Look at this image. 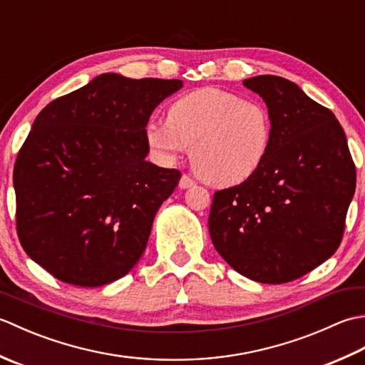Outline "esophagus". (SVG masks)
<instances>
[{
	"label": "esophagus",
	"mask_w": 365,
	"mask_h": 365,
	"mask_svg": "<svg viewBox=\"0 0 365 365\" xmlns=\"http://www.w3.org/2000/svg\"><path fill=\"white\" fill-rule=\"evenodd\" d=\"M192 185H195V180H192V178H191L190 175H187V174H183V175L180 177V182H178V187H180L182 190L191 188Z\"/></svg>",
	"instance_id": "1"
}]
</instances>
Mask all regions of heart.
I'll return each instance as SVG.
<instances>
[{"label":"heart","instance_id":"obj_1","mask_svg":"<svg viewBox=\"0 0 365 365\" xmlns=\"http://www.w3.org/2000/svg\"><path fill=\"white\" fill-rule=\"evenodd\" d=\"M145 139L165 161L175 160L191 145L196 173L213 185L230 187L250 180L265 163L273 119L260 102L202 88L173 102L168 120H153L145 127Z\"/></svg>","mask_w":365,"mask_h":365}]
</instances>
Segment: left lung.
Segmentation results:
<instances>
[{"label": "left lung", "mask_w": 365, "mask_h": 365, "mask_svg": "<svg viewBox=\"0 0 365 365\" xmlns=\"http://www.w3.org/2000/svg\"><path fill=\"white\" fill-rule=\"evenodd\" d=\"M273 119L268 157L250 180L216 191L208 230L240 274L284 284L328 260L342 242L356 168L328 108L282 76L243 81Z\"/></svg>", "instance_id": "left-lung-1"}]
</instances>
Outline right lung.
I'll return each mask as SVG.
<instances>
[{
	"instance_id": "1",
	"label": "right lung",
	"mask_w": 365,
	"mask_h": 365,
	"mask_svg": "<svg viewBox=\"0 0 365 365\" xmlns=\"http://www.w3.org/2000/svg\"><path fill=\"white\" fill-rule=\"evenodd\" d=\"M180 80L103 73L38 113L14 166L23 250L80 287L136 265L180 173L145 161V125Z\"/></svg>"
}]
</instances>
